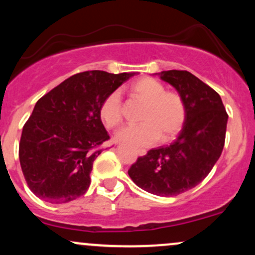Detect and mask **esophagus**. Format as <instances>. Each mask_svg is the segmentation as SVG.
<instances>
[{
  "label": "esophagus",
  "instance_id": "obj_1",
  "mask_svg": "<svg viewBox=\"0 0 255 255\" xmlns=\"http://www.w3.org/2000/svg\"><path fill=\"white\" fill-rule=\"evenodd\" d=\"M137 154H139V156H144V154H146V151L145 150L137 151Z\"/></svg>",
  "mask_w": 255,
  "mask_h": 255
}]
</instances>
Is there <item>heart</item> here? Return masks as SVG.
<instances>
[{
	"label": "heart",
	"instance_id": "b5f03b06",
	"mask_svg": "<svg viewBox=\"0 0 255 255\" xmlns=\"http://www.w3.org/2000/svg\"><path fill=\"white\" fill-rule=\"evenodd\" d=\"M131 93L145 103L137 126H126L116 133V139L134 147H147L163 140H171L180 133L186 119L182 98L168 92L159 81L142 78L130 87ZM105 127L114 128L122 122V98L119 91L111 92L99 109Z\"/></svg>",
	"mask_w": 255,
	"mask_h": 255
}]
</instances>
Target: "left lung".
Here are the masks:
<instances>
[{
    "instance_id": "left-lung-1",
    "label": "left lung",
    "mask_w": 255,
    "mask_h": 255,
    "mask_svg": "<svg viewBox=\"0 0 255 255\" xmlns=\"http://www.w3.org/2000/svg\"><path fill=\"white\" fill-rule=\"evenodd\" d=\"M182 98L186 119L177 139L152 148L128 170L133 182L159 197L194 188L212 170L224 147L228 114L221 96L187 71L156 73Z\"/></svg>"
}]
</instances>
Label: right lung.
<instances>
[{"label": "right lung", "mask_w": 255, "mask_h": 255, "mask_svg": "<svg viewBox=\"0 0 255 255\" xmlns=\"http://www.w3.org/2000/svg\"><path fill=\"white\" fill-rule=\"evenodd\" d=\"M130 77L133 73H78L37 102L19 144L22 174L36 197L64 204L86 193L93 160L110 139L101 105Z\"/></svg>", "instance_id": "right-lung-1"}]
</instances>
